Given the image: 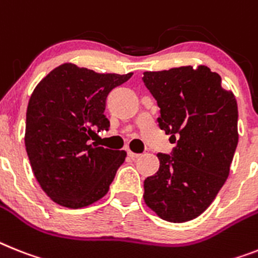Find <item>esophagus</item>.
<instances>
[{"mask_svg": "<svg viewBox=\"0 0 258 258\" xmlns=\"http://www.w3.org/2000/svg\"><path fill=\"white\" fill-rule=\"evenodd\" d=\"M127 155H129L132 159H136V158H138V157H140L141 154H137V153H133V152H131V150H127Z\"/></svg>", "mask_w": 258, "mask_h": 258, "instance_id": "1", "label": "esophagus"}]
</instances>
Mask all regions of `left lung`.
Listing matches in <instances>:
<instances>
[{
	"label": "left lung",
	"instance_id": "obj_1",
	"mask_svg": "<svg viewBox=\"0 0 258 258\" xmlns=\"http://www.w3.org/2000/svg\"><path fill=\"white\" fill-rule=\"evenodd\" d=\"M142 82L159 106V127L176 144L170 154H157L158 171L144 182L145 203L166 221L192 220L228 178L239 142L235 96L206 66L144 72Z\"/></svg>",
	"mask_w": 258,
	"mask_h": 258
}]
</instances>
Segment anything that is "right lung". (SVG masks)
Returning a JSON list of instances; mask_svg holds the SVG:
<instances>
[{"mask_svg":"<svg viewBox=\"0 0 258 258\" xmlns=\"http://www.w3.org/2000/svg\"><path fill=\"white\" fill-rule=\"evenodd\" d=\"M133 74H97L66 63L34 89L25 145L42 190L63 207L82 208L105 195L126 153L92 142L109 129L106 97Z\"/></svg>","mask_w":258,"mask_h":258,"instance_id":"obj_1","label":"right lung"}]
</instances>
